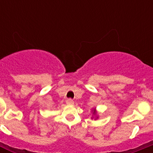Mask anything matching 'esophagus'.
<instances>
[{"label": "esophagus", "mask_w": 153, "mask_h": 153, "mask_svg": "<svg viewBox=\"0 0 153 153\" xmlns=\"http://www.w3.org/2000/svg\"><path fill=\"white\" fill-rule=\"evenodd\" d=\"M67 104H74V100H71V99H68L67 100Z\"/></svg>", "instance_id": "esophagus-1"}]
</instances>
